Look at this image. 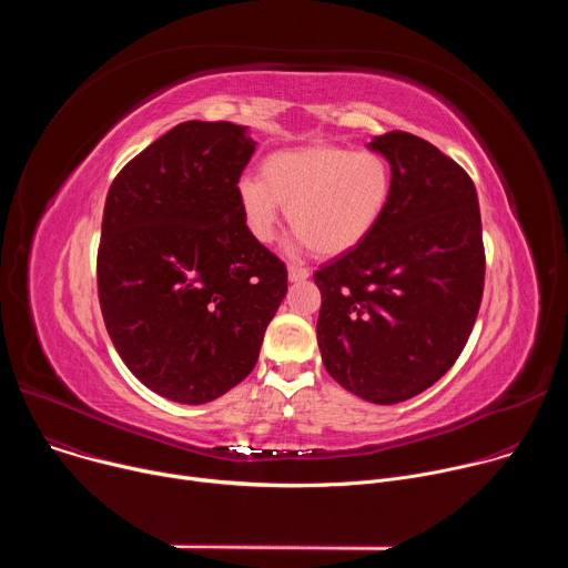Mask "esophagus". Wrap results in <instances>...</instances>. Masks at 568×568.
<instances>
[{"mask_svg": "<svg viewBox=\"0 0 568 568\" xmlns=\"http://www.w3.org/2000/svg\"><path fill=\"white\" fill-rule=\"evenodd\" d=\"M287 278H290L292 283L307 281V278H310V270H305V267H296V265H290V267H287Z\"/></svg>", "mask_w": 568, "mask_h": 568, "instance_id": "1", "label": "esophagus"}]
</instances>
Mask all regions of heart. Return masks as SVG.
<instances>
[{"label": "heart", "mask_w": 568, "mask_h": 568, "mask_svg": "<svg viewBox=\"0 0 568 568\" xmlns=\"http://www.w3.org/2000/svg\"><path fill=\"white\" fill-rule=\"evenodd\" d=\"M237 206L250 233L270 242L281 206L298 242L316 256H344L375 233L393 197V171L377 152L314 143L272 152L261 178H242Z\"/></svg>", "instance_id": "1"}]
</instances>
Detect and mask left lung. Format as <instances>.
Masks as SVG:
<instances>
[{"mask_svg":"<svg viewBox=\"0 0 568 568\" xmlns=\"http://www.w3.org/2000/svg\"><path fill=\"white\" fill-rule=\"evenodd\" d=\"M368 148L393 171L375 233L314 274L326 371L373 404L404 402L458 359L483 296L480 211L469 175L429 141L386 132Z\"/></svg>","mask_w":568,"mask_h":568,"instance_id":"8db88e82","label":"left lung"}]
</instances>
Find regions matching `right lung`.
<instances>
[{
    "instance_id": "right-lung-1",
    "label": "right lung",
    "mask_w": 568,
    "mask_h": 568,
    "mask_svg": "<svg viewBox=\"0 0 568 568\" xmlns=\"http://www.w3.org/2000/svg\"><path fill=\"white\" fill-rule=\"evenodd\" d=\"M256 141L245 125L186 121L108 191L99 301L132 375L161 397L206 404L245 379L287 270L250 233L235 189Z\"/></svg>"
}]
</instances>
